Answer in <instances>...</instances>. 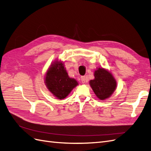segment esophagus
Instances as JSON below:
<instances>
[{
    "label": "esophagus",
    "mask_w": 151,
    "mask_h": 151,
    "mask_svg": "<svg viewBox=\"0 0 151 151\" xmlns=\"http://www.w3.org/2000/svg\"><path fill=\"white\" fill-rule=\"evenodd\" d=\"M81 82H82V83H85V81H86V79H85V76H81Z\"/></svg>",
    "instance_id": "1"
}]
</instances>
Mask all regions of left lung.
<instances>
[{"label": "left lung", "mask_w": 151, "mask_h": 151, "mask_svg": "<svg viewBox=\"0 0 151 151\" xmlns=\"http://www.w3.org/2000/svg\"><path fill=\"white\" fill-rule=\"evenodd\" d=\"M94 79L90 80L89 85L97 98L104 101L110 98L116 89V81L113 74L103 67L96 68L94 72Z\"/></svg>", "instance_id": "8db88e82"}]
</instances>
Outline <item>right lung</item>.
Instances as JSON below:
<instances>
[{"label":"right lung","instance_id":"1","mask_svg":"<svg viewBox=\"0 0 151 151\" xmlns=\"http://www.w3.org/2000/svg\"><path fill=\"white\" fill-rule=\"evenodd\" d=\"M45 84L48 91L58 99L65 98L78 82L68 76L64 63L61 60L53 62L48 67L45 76Z\"/></svg>","mask_w":151,"mask_h":151}]
</instances>
